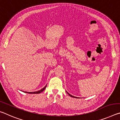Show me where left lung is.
<instances>
[{
	"mask_svg": "<svg viewBox=\"0 0 120 120\" xmlns=\"http://www.w3.org/2000/svg\"><path fill=\"white\" fill-rule=\"evenodd\" d=\"M67 93H68V94H69V96H70V97H75V96H72V95H70V94H69V93H68V92H67Z\"/></svg>",
	"mask_w": 120,
	"mask_h": 120,
	"instance_id": "1",
	"label": "left lung"
}]
</instances>
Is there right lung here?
I'll return each instance as SVG.
<instances>
[{
  "mask_svg": "<svg viewBox=\"0 0 120 120\" xmlns=\"http://www.w3.org/2000/svg\"><path fill=\"white\" fill-rule=\"evenodd\" d=\"M46 87V85L45 87H44L43 88H42V89H41V90H40L37 91V92H25L26 93H29V94H40V93H41V92H43V91L44 90V89H45Z\"/></svg>",
  "mask_w": 120,
  "mask_h": 120,
  "instance_id": "1",
  "label": "right lung"
}]
</instances>
